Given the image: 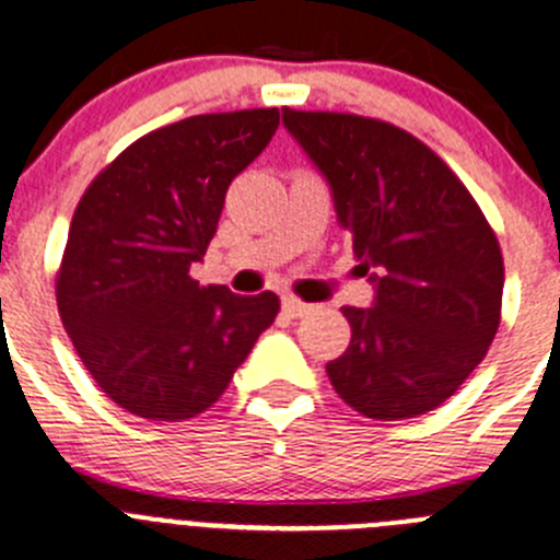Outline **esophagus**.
I'll list each match as a JSON object with an SVG mask.
<instances>
[{
  "label": "esophagus",
  "instance_id": "obj_1",
  "mask_svg": "<svg viewBox=\"0 0 560 560\" xmlns=\"http://www.w3.org/2000/svg\"><path fill=\"white\" fill-rule=\"evenodd\" d=\"M307 311H311V305H307V302H302L300 296H294V294H285L283 296V313H289L291 318L305 316Z\"/></svg>",
  "mask_w": 560,
  "mask_h": 560
}]
</instances>
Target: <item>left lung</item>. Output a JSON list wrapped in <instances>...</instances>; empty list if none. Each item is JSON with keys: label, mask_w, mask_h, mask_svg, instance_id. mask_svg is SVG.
Listing matches in <instances>:
<instances>
[{"label": "left lung", "mask_w": 560, "mask_h": 560, "mask_svg": "<svg viewBox=\"0 0 560 560\" xmlns=\"http://www.w3.org/2000/svg\"><path fill=\"white\" fill-rule=\"evenodd\" d=\"M283 124L332 186L351 249L374 266V307H340L349 349L335 393L374 420L448 401L489 351L503 305L498 236L459 175L409 131L351 112L285 106Z\"/></svg>", "instance_id": "obj_1"}]
</instances>
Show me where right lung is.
I'll return each instance as SVG.
<instances>
[{
    "instance_id": "obj_1",
    "label": "right lung",
    "mask_w": 560,
    "mask_h": 560,
    "mask_svg": "<svg viewBox=\"0 0 560 560\" xmlns=\"http://www.w3.org/2000/svg\"><path fill=\"white\" fill-rule=\"evenodd\" d=\"M277 126L275 106L162 126L117 153L73 211L57 311L95 385L137 418L206 412L280 313L271 291L238 296L189 275L228 186Z\"/></svg>"
}]
</instances>
